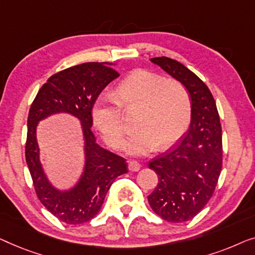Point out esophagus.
<instances>
[{
	"instance_id": "obj_1",
	"label": "esophagus",
	"mask_w": 255,
	"mask_h": 255,
	"mask_svg": "<svg viewBox=\"0 0 255 255\" xmlns=\"http://www.w3.org/2000/svg\"><path fill=\"white\" fill-rule=\"evenodd\" d=\"M139 168H141V165H139L136 160H130L128 163V170L131 172H137Z\"/></svg>"
}]
</instances>
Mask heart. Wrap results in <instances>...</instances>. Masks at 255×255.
Here are the masks:
<instances>
[{"label": "heart", "instance_id": "obj_1", "mask_svg": "<svg viewBox=\"0 0 255 255\" xmlns=\"http://www.w3.org/2000/svg\"><path fill=\"white\" fill-rule=\"evenodd\" d=\"M139 110L137 134L126 144L128 153L142 156L159 145L168 149L187 130L192 117V97L182 82L163 80L150 70L132 71L118 84L114 99L99 97L92 109V119L107 144L124 145L123 111Z\"/></svg>", "mask_w": 255, "mask_h": 255}]
</instances>
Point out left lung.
Listing matches in <instances>:
<instances>
[{"mask_svg": "<svg viewBox=\"0 0 255 255\" xmlns=\"http://www.w3.org/2000/svg\"><path fill=\"white\" fill-rule=\"evenodd\" d=\"M151 61L182 82L192 97L188 131L148 165L158 174V184L148 196L150 207L163 220L182 223L203 209L216 188L223 162L220 116L209 88L193 71L165 56Z\"/></svg>", "mask_w": 255, "mask_h": 255, "instance_id": "left-lung-1", "label": "left lung"}]
</instances>
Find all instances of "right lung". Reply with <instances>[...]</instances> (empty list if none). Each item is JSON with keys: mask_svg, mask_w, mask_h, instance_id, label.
<instances>
[{"mask_svg": "<svg viewBox=\"0 0 255 255\" xmlns=\"http://www.w3.org/2000/svg\"><path fill=\"white\" fill-rule=\"evenodd\" d=\"M119 75L113 67L103 62L67 68L48 78L28 111L25 159L35 194L49 213L67 224L92 220L99 213L114 179L128 172L126 159L97 144L91 130L93 104L104 88ZM56 112L73 114L84 125L87 164L80 182L69 192L53 189L38 162L35 127L39 120Z\"/></svg>", "mask_w": 255, "mask_h": 255, "instance_id": "obj_1", "label": "right lung"}]
</instances>
